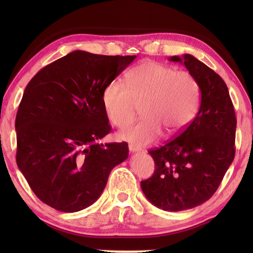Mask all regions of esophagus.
<instances>
[{"instance_id":"34e87169","label":"esophagus","mask_w":253,"mask_h":253,"mask_svg":"<svg viewBox=\"0 0 253 253\" xmlns=\"http://www.w3.org/2000/svg\"><path fill=\"white\" fill-rule=\"evenodd\" d=\"M128 149H129V151L132 152V153L139 151V148L136 147V146H133V144H129V146H128Z\"/></svg>"}]
</instances>
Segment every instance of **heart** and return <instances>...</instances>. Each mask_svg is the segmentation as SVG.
I'll list each match as a JSON object with an SVG mask.
<instances>
[{
	"mask_svg": "<svg viewBox=\"0 0 253 253\" xmlns=\"http://www.w3.org/2000/svg\"><path fill=\"white\" fill-rule=\"evenodd\" d=\"M199 101V85L188 72L154 61H144L127 73V84L114 79L102 92L109 120L123 128L135 120L138 105L143 117L118 132V138L137 147L152 142L165 131L173 137L191 122Z\"/></svg>",
	"mask_w": 253,
	"mask_h": 253,
	"instance_id": "obj_1",
	"label": "heart"
}]
</instances>
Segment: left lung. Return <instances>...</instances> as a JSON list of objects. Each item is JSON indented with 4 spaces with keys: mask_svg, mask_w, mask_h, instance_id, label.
Returning a JSON list of instances; mask_svg holds the SVG:
<instances>
[{
    "mask_svg": "<svg viewBox=\"0 0 253 253\" xmlns=\"http://www.w3.org/2000/svg\"><path fill=\"white\" fill-rule=\"evenodd\" d=\"M184 64L200 89V107L178 136L151 149L155 169L141 181L148 200L164 211L192 209L208 201L235 158L236 120L227 85L195 56H171Z\"/></svg>",
    "mask_w": 253,
    "mask_h": 253,
    "instance_id": "1",
    "label": "left lung"
}]
</instances>
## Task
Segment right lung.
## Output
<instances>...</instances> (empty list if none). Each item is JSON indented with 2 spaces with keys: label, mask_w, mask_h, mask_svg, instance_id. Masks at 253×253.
<instances>
[{
  "label": "right lung",
  "mask_w": 253,
  "mask_h": 253,
  "mask_svg": "<svg viewBox=\"0 0 253 253\" xmlns=\"http://www.w3.org/2000/svg\"><path fill=\"white\" fill-rule=\"evenodd\" d=\"M136 55L74 51L43 67L24 91L16 115V162L40 200L61 212L94 203L126 142L99 143L111 131L102 92Z\"/></svg>",
  "instance_id": "add662e5"
}]
</instances>
